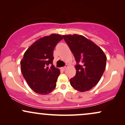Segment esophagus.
<instances>
[{
	"label": "esophagus",
	"mask_w": 125,
	"mask_h": 125,
	"mask_svg": "<svg viewBox=\"0 0 125 125\" xmlns=\"http://www.w3.org/2000/svg\"><path fill=\"white\" fill-rule=\"evenodd\" d=\"M67 67V65H66V66H64V67H61V69H62V70H63V71H65Z\"/></svg>",
	"instance_id": "1"
}]
</instances>
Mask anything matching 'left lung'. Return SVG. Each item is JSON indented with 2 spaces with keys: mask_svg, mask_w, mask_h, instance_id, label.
<instances>
[{
  "mask_svg": "<svg viewBox=\"0 0 125 125\" xmlns=\"http://www.w3.org/2000/svg\"><path fill=\"white\" fill-rule=\"evenodd\" d=\"M63 38L76 62V73L70 83L77 91H88L100 81L106 68V56L98 46L83 36L68 35Z\"/></svg>",
  "mask_w": 125,
  "mask_h": 125,
  "instance_id": "obj_1",
  "label": "left lung"
}]
</instances>
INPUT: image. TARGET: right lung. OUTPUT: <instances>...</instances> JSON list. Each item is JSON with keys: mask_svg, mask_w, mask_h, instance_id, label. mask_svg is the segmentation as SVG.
<instances>
[{"mask_svg": "<svg viewBox=\"0 0 125 125\" xmlns=\"http://www.w3.org/2000/svg\"><path fill=\"white\" fill-rule=\"evenodd\" d=\"M63 37L52 34L36 41L24 53L21 72L28 85L36 93L47 94L56 86L60 71L53 64L54 49Z\"/></svg>", "mask_w": 125, "mask_h": 125, "instance_id": "add662e5", "label": "right lung"}]
</instances>
